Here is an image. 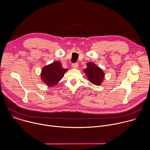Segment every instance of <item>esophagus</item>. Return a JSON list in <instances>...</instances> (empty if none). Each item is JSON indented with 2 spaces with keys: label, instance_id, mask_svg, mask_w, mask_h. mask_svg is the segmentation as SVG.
Masks as SVG:
<instances>
[{
  "label": "esophagus",
  "instance_id": "34e87169",
  "mask_svg": "<svg viewBox=\"0 0 150 150\" xmlns=\"http://www.w3.org/2000/svg\"><path fill=\"white\" fill-rule=\"evenodd\" d=\"M72 67L74 68H77L78 67V63H72Z\"/></svg>",
  "mask_w": 150,
  "mask_h": 150
}]
</instances>
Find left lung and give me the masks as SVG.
<instances>
[{
    "mask_svg": "<svg viewBox=\"0 0 150 150\" xmlns=\"http://www.w3.org/2000/svg\"><path fill=\"white\" fill-rule=\"evenodd\" d=\"M87 68L84 69L83 71L89 81L96 85H101L104 78V73L103 70L93 62L87 63Z\"/></svg>",
    "mask_w": 150,
    "mask_h": 150,
    "instance_id": "1",
    "label": "left lung"
}]
</instances>
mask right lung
<instances>
[{"mask_svg":"<svg viewBox=\"0 0 150 150\" xmlns=\"http://www.w3.org/2000/svg\"><path fill=\"white\" fill-rule=\"evenodd\" d=\"M68 69H64L59 61L54 62L42 69L41 79L49 87L56 85L63 77Z\"/></svg>","mask_w":150,"mask_h":150,"instance_id":"obj_1","label":"right lung"}]
</instances>
